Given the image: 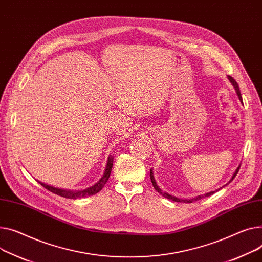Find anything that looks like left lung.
<instances>
[{
	"mask_svg": "<svg viewBox=\"0 0 262 262\" xmlns=\"http://www.w3.org/2000/svg\"><path fill=\"white\" fill-rule=\"evenodd\" d=\"M228 78H229V80H230V82L233 84V86L235 87V91H236V93H237V95H238V98H239V100L241 101V103H242V97H241V94H240V90H239V86H238V84H237V82L231 77V76H228ZM239 169H240V165L237 167V169H236V171L234 172V175H233V177H232V179L230 180V182L231 181H233V179L236 177V175L238 173V171H239ZM150 180H151V183H152V186L155 187V189L158 191V193H160V195H162L164 198H167V199H169V200H172V201H176V202H185V203H191V202H194V201H197V200H200V199H202L204 196L205 197H208V196H211V195H213L215 191H210V193H206L205 195H203V196H197V197H195V198H191V199H179V198H177V197H175V196H171V195H169V194H167V193H165V191H163L158 185H157V183H156V180H155V178H154V173H152V170L150 169ZM229 182V183H230ZM225 185H228V184H225ZM218 190V189H217ZM216 190V191H217Z\"/></svg>",
	"mask_w": 262,
	"mask_h": 262,
	"instance_id": "left-lung-1",
	"label": "left lung"
}]
</instances>
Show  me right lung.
<instances>
[{
	"instance_id": "obj_1",
	"label": "right lung",
	"mask_w": 262,
	"mask_h": 262,
	"mask_svg": "<svg viewBox=\"0 0 262 262\" xmlns=\"http://www.w3.org/2000/svg\"><path fill=\"white\" fill-rule=\"evenodd\" d=\"M113 162H114V157L110 156L108 160H107V164L105 167V171H104L102 178L93 186L83 189V190H68V189H62V188H57L54 186L47 185L45 183H42L39 181V183L44 186L46 189H48L51 193H54L56 195H59L61 197L64 198H68V199H77V198H83V197H87V196H92L95 195L103 188V186L105 185V183L107 182L111 172H112V168H113Z\"/></svg>"
}]
</instances>
